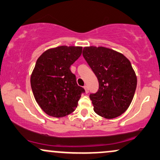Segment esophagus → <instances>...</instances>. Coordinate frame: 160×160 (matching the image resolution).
I'll use <instances>...</instances> for the list:
<instances>
[{"label": "esophagus", "mask_w": 160, "mask_h": 160, "mask_svg": "<svg viewBox=\"0 0 160 160\" xmlns=\"http://www.w3.org/2000/svg\"><path fill=\"white\" fill-rule=\"evenodd\" d=\"M83 88H84V89H85V92H86V93H88L89 92V89H88V86H83Z\"/></svg>", "instance_id": "34e87169"}]
</instances>
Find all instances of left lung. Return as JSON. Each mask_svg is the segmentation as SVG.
<instances>
[{
	"label": "left lung",
	"mask_w": 160,
	"mask_h": 160,
	"mask_svg": "<svg viewBox=\"0 0 160 160\" xmlns=\"http://www.w3.org/2000/svg\"><path fill=\"white\" fill-rule=\"evenodd\" d=\"M82 56L98 78V91L89 98L100 117L113 119L124 113L132 101L137 76L121 52L104 47H86Z\"/></svg>",
	"instance_id": "8db88e82"
}]
</instances>
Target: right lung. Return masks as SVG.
I'll list each match as a JSON object with an SVG mask.
<instances>
[{
    "label": "right lung",
    "instance_id": "right-lung-1",
    "mask_svg": "<svg viewBox=\"0 0 160 160\" xmlns=\"http://www.w3.org/2000/svg\"><path fill=\"white\" fill-rule=\"evenodd\" d=\"M82 47L60 46L40 55L31 75L37 103L47 115L63 117L74 112L84 92L70 67L82 53Z\"/></svg>",
    "mask_w": 160,
    "mask_h": 160
}]
</instances>
